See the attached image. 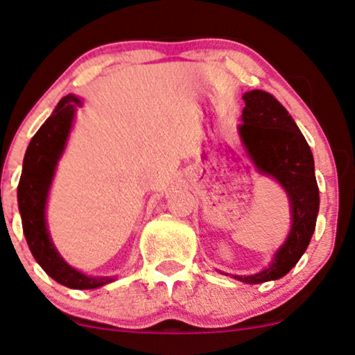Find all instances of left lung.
I'll use <instances>...</instances> for the list:
<instances>
[{"mask_svg": "<svg viewBox=\"0 0 355 355\" xmlns=\"http://www.w3.org/2000/svg\"><path fill=\"white\" fill-rule=\"evenodd\" d=\"M243 101V123L238 132L248 157L258 172L283 187L291 207V230L270 266L251 276H234L246 284H259L286 276L304 254L315 230L319 189L313 152L288 110L270 92L259 89L246 92Z\"/></svg>", "mask_w": 355, "mask_h": 355, "instance_id": "8db88e82", "label": "left lung"}]
</instances>
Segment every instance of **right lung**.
<instances>
[{
  "mask_svg": "<svg viewBox=\"0 0 355 355\" xmlns=\"http://www.w3.org/2000/svg\"><path fill=\"white\" fill-rule=\"evenodd\" d=\"M83 105L78 96L67 94L51 117L40 127L28 145L18 185V205L28 246L40 266L59 284L71 289H96L115 277H92L72 268L58 253L46 223V205L55 166L66 148L76 109Z\"/></svg>",
  "mask_w": 355,
  "mask_h": 355,
  "instance_id": "obj_1",
  "label": "right lung"
}]
</instances>
